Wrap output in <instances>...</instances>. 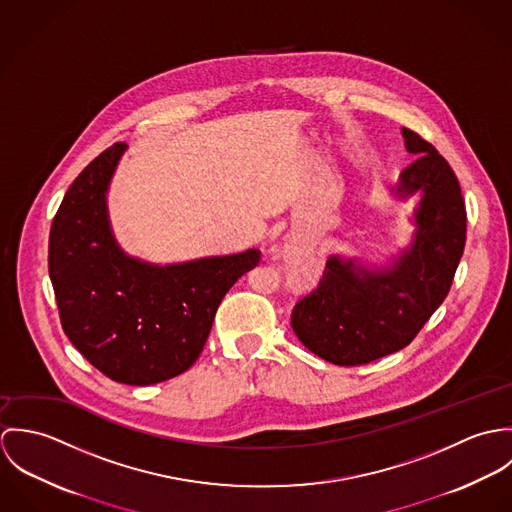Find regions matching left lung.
Listing matches in <instances>:
<instances>
[{
  "instance_id": "1",
  "label": "left lung",
  "mask_w": 512,
  "mask_h": 512,
  "mask_svg": "<svg viewBox=\"0 0 512 512\" xmlns=\"http://www.w3.org/2000/svg\"><path fill=\"white\" fill-rule=\"evenodd\" d=\"M402 134L416 159L396 191H422L412 248L386 272H355V264L331 258L317 288L293 307L299 341L333 365H366L408 347L447 297L463 256L467 211L457 177L418 132Z\"/></svg>"
}]
</instances>
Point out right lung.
<instances>
[{"instance_id":"1","label":"right lung","mask_w":512,"mask_h":512,"mask_svg":"<svg viewBox=\"0 0 512 512\" xmlns=\"http://www.w3.org/2000/svg\"><path fill=\"white\" fill-rule=\"evenodd\" d=\"M124 142L94 157L69 187L49 234V276L65 335L116 382L146 386L193 365L222 297L260 264V250L147 266L122 254L106 219V187Z\"/></svg>"}]
</instances>
